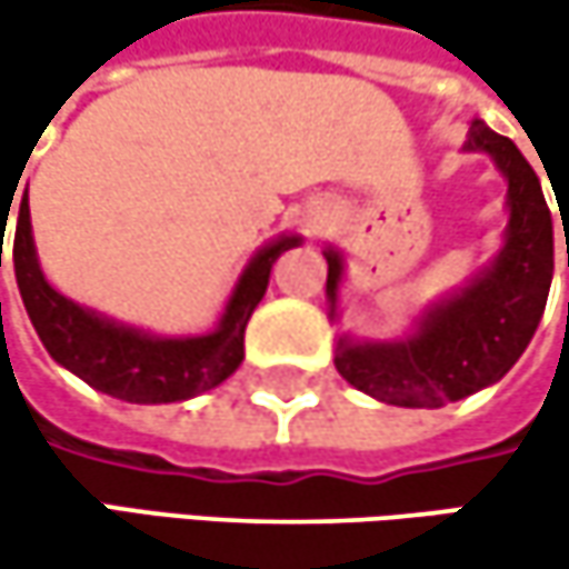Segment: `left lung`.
Returning a JSON list of instances; mask_svg holds the SVG:
<instances>
[{
    "label": "left lung",
    "mask_w": 569,
    "mask_h": 569,
    "mask_svg": "<svg viewBox=\"0 0 569 569\" xmlns=\"http://www.w3.org/2000/svg\"><path fill=\"white\" fill-rule=\"evenodd\" d=\"M468 151H488L508 177V243L488 273L435 306L405 342H339V376L379 401L401 408H441L475 396L478 389L505 379L543 316L553 277V220L540 180L511 138L495 134L485 121L471 124ZM326 292L336 306L342 260L336 250H326Z\"/></svg>",
    "instance_id": "left-lung-1"
}]
</instances>
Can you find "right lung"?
I'll list each match as a JSON object with an SVG mask.
<instances>
[{"label": "right lung", "mask_w": 569, "mask_h": 569, "mask_svg": "<svg viewBox=\"0 0 569 569\" xmlns=\"http://www.w3.org/2000/svg\"><path fill=\"white\" fill-rule=\"evenodd\" d=\"M6 207H12V200ZM2 220H9L6 210H2ZM296 243L299 237H283L270 243L267 250H260L243 270L220 326L193 339H154L148 332L108 322L81 309L78 302L64 299L46 283L39 260H36V243H32L29 187L16 217L12 263H16V280H19L26 312L58 366H64L68 372H74L78 379H84L91 389L104 396L138 401V405H161V401L200 396L237 372V366L243 362V332L257 302L267 292L270 270L277 257Z\"/></svg>", "instance_id": "add662e5"}]
</instances>
